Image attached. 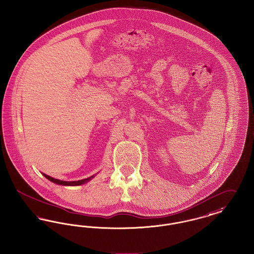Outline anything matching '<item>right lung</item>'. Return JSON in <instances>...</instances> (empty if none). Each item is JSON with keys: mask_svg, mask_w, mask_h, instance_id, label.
Masks as SVG:
<instances>
[{"mask_svg": "<svg viewBox=\"0 0 254 254\" xmlns=\"http://www.w3.org/2000/svg\"><path fill=\"white\" fill-rule=\"evenodd\" d=\"M43 175H44L47 179H49V181L53 182V183H55V184H57V185H62V186H80V185H83V184H85V183L90 181V180L95 176V175H93V176H90V177H88V178H86V179L79 180V181L68 182L62 181V180H58V179L52 178V177H50V176L45 174V173H43Z\"/></svg>", "mask_w": 254, "mask_h": 254, "instance_id": "right-lung-1", "label": "right lung"}]
</instances>
